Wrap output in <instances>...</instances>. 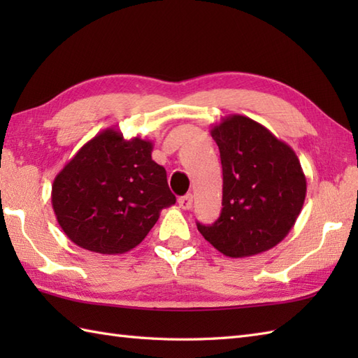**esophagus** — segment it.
Returning <instances> with one entry per match:
<instances>
[{"instance_id":"34e87169","label":"esophagus","mask_w":358,"mask_h":358,"mask_svg":"<svg viewBox=\"0 0 358 358\" xmlns=\"http://www.w3.org/2000/svg\"><path fill=\"white\" fill-rule=\"evenodd\" d=\"M178 204H180V208L185 209V210L191 209L192 204H194V196H192V194H187V195H185V196H180V199H178Z\"/></svg>"}]
</instances>
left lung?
I'll list each match as a JSON object with an SVG mask.
<instances>
[{
    "label": "left lung",
    "mask_w": 358,
    "mask_h": 358,
    "mask_svg": "<svg viewBox=\"0 0 358 358\" xmlns=\"http://www.w3.org/2000/svg\"><path fill=\"white\" fill-rule=\"evenodd\" d=\"M223 167V209L215 223H196L226 257L262 254L283 240L300 215L306 177L295 152L257 121L226 117L210 129Z\"/></svg>",
    "instance_id": "8db88e82"
}]
</instances>
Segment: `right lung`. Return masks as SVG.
<instances>
[{"instance_id":"obj_1","label":"right lung","mask_w":358,"mask_h":358,"mask_svg":"<svg viewBox=\"0 0 358 358\" xmlns=\"http://www.w3.org/2000/svg\"><path fill=\"white\" fill-rule=\"evenodd\" d=\"M152 143L109 127L87 141L53 180L52 208L75 245L124 254L144 240L159 212L175 204Z\"/></svg>"}]
</instances>
